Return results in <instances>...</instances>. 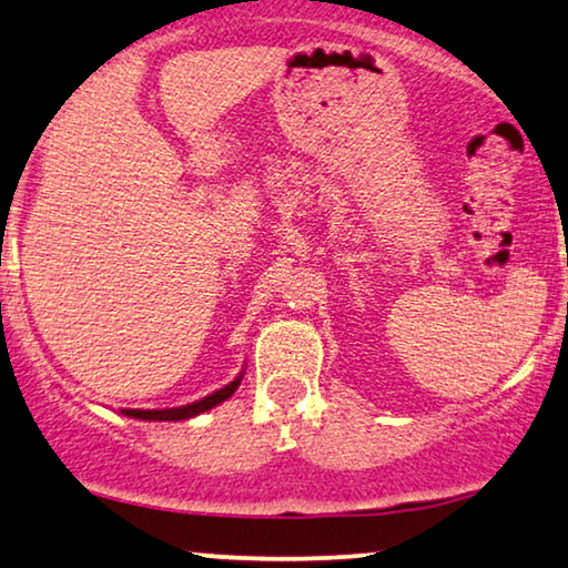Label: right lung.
Masks as SVG:
<instances>
[{
    "label": "right lung",
    "instance_id": "obj_1",
    "mask_svg": "<svg viewBox=\"0 0 568 568\" xmlns=\"http://www.w3.org/2000/svg\"><path fill=\"white\" fill-rule=\"evenodd\" d=\"M240 379L243 375H237L232 379L230 385L220 387V390L206 395V398H201L196 403H189V406H178V408H160V410H142V408H121L123 416L129 418H142V422H185V418H193L199 414H204V410H212L214 406H220L222 400H227L232 393L237 390Z\"/></svg>",
    "mask_w": 568,
    "mask_h": 568
}]
</instances>
